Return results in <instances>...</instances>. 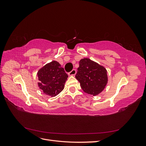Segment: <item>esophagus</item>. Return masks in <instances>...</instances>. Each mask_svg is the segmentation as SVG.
Listing matches in <instances>:
<instances>
[{"label": "esophagus", "mask_w": 146, "mask_h": 146, "mask_svg": "<svg viewBox=\"0 0 146 146\" xmlns=\"http://www.w3.org/2000/svg\"><path fill=\"white\" fill-rule=\"evenodd\" d=\"M68 74L70 76H74L76 74V69H72L71 71L68 73Z\"/></svg>", "instance_id": "34e87169"}]
</instances>
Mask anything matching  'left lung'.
I'll list each match as a JSON object with an SVG mask.
<instances>
[{
    "label": "left lung",
    "mask_w": 146,
    "mask_h": 146,
    "mask_svg": "<svg viewBox=\"0 0 146 146\" xmlns=\"http://www.w3.org/2000/svg\"><path fill=\"white\" fill-rule=\"evenodd\" d=\"M107 70L89 58L79 61L76 78L80 82L84 92L93 96L98 95L104 90L108 82Z\"/></svg>",
    "instance_id": "obj_1"
}]
</instances>
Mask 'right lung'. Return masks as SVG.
<instances>
[{
  "instance_id": "add662e5",
  "label": "right lung",
  "mask_w": 146,
  "mask_h": 146,
  "mask_svg": "<svg viewBox=\"0 0 146 146\" xmlns=\"http://www.w3.org/2000/svg\"><path fill=\"white\" fill-rule=\"evenodd\" d=\"M38 77L39 88L46 95L54 97L64 89L68 76L58 62L52 61L39 70Z\"/></svg>"
}]
</instances>
